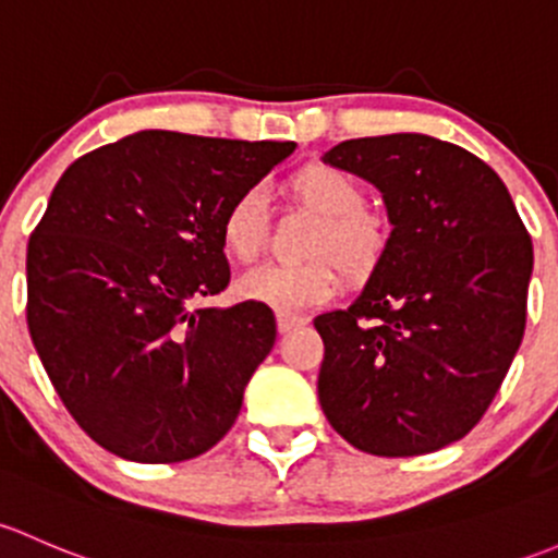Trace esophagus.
I'll return each instance as SVG.
<instances>
[{"instance_id": "obj_1", "label": "esophagus", "mask_w": 558, "mask_h": 558, "mask_svg": "<svg viewBox=\"0 0 558 558\" xmlns=\"http://www.w3.org/2000/svg\"><path fill=\"white\" fill-rule=\"evenodd\" d=\"M303 325H306V319H303V317H284V314H279V317H277L279 332H292V330H298V327H303Z\"/></svg>"}]
</instances>
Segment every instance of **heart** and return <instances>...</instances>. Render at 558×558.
Here are the masks:
<instances>
[{
    "mask_svg": "<svg viewBox=\"0 0 558 558\" xmlns=\"http://www.w3.org/2000/svg\"><path fill=\"white\" fill-rule=\"evenodd\" d=\"M298 195L322 215L306 263H268L252 268L236 281L244 301L266 306L284 317H298L330 303L338 292V274L329 257L349 271H363L378 257L384 231L378 220L365 211V191L352 174L336 166H306L292 180ZM268 195L263 185H250L228 204L220 220L222 250L239 263H252L266 244Z\"/></svg>",
    "mask_w": 558,
    "mask_h": 558,
    "instance_id": "heart-1",
    "label": "heart"
}]
</instances>
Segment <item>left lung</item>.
Segmentation results:
<instances>
[{"instance_id":"left-lung-1","label":"left lung","mask_w":558,"mask_h":558,"mask_svg":"<svg viewBox=\"0 0 558 558\" xmlns=\"http://www.w3.org/2000/svg\"><path fill=\"white\" fill-rule=\"evenodd\" d=\"M325 163L381 191L392 222L365 290L319 314V405L354 449L418 457L464 438L521 347L532 239L497 171L424 134L349 140Z\"/></svg>"}]
</instances>
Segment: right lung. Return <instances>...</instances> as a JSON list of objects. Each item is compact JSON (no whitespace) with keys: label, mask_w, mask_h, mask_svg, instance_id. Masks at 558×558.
Wrapping results in <instances>:
<instances>
[{"label":"right lung","mask_w":558,"mask_h":558,"mask_svg":"<svg viewBox=\"0 0 558 558\" xmlns=\"http://www.w3.org/2000/svg\"><path fill=\"white\" fill-rule=\"evenodd\" d=\"M295 142L140 131L61 174L26 252L34 349L74 422L131 462H185L236 422L274 312L193 308L231 281L220 220Z\"/></svg>","instance_id":"1"}]
</instances>
